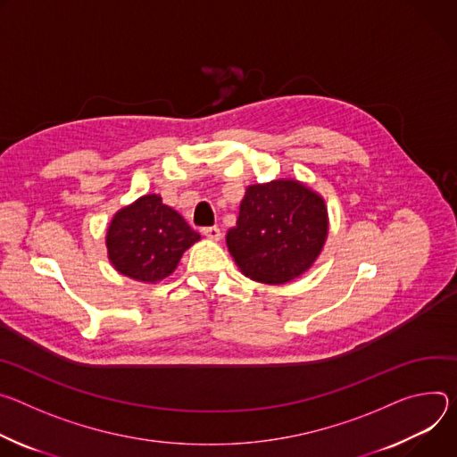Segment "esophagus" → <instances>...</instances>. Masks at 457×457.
Wrapping results in <instances>:
<instances>
[{"label": "esophagus", "mask_w": 457, "mask_h": 457, "mask_svg": "<svg viewBox=\"0 0 457 457\" xmlns=\"http://www.w3.org/2000/svg\"><path fill=\"white\" fill-rule=\"evenodd\" d=\"M203 236H205L211 241H220L221 239V230L218 227H207V228H203Z\"/></svg>", "instance_id": "1"}]
</instances>
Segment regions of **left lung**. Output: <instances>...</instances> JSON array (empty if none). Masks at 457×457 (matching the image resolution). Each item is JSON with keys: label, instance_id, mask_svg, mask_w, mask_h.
<instances>
[{"label": "left lung", "instance_id": "obj_1", "mask_svg": "<svg viewBox=\"0 0 457 457\" xmlns=\"http://www.w3.org/2000/svg\"><path fill=\"white\" fill-rule=\"evenodd\" d=\"M327 236L323 195L295 178H281L246 187L227 246L246 278L283 285L314 265Z\"/></svg>", "mask_w": 457, "mask_h": 457}]
</instances>
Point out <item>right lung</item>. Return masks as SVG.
I'll use <instances>...</instances> for the list:
<instances>
[{
  "instance_id": "obj_1",
  "label": "right lung",
  "mask_w": 457,
  "mask_h": 457,
  "mask_svg": "<svg viewBox=\"0 0 457 457\" xmlns=\"http://www.w3.org/2000/svg\"><path fill=\"white\" fill-rule=\"evenodd\" d=\"M199 239L160 194H145L114 214L105 245L120 274L156 285L176 270L183 252Z\"/></svg>"
}]
</instances>
